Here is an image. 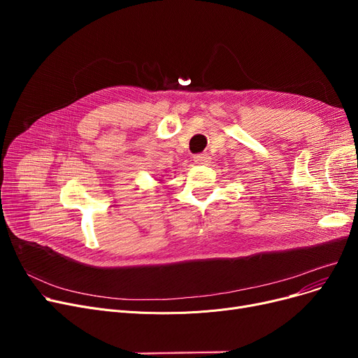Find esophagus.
<instances>
[{
  "label": "esophagus",
  "instance_id": "34e87169",
  "mask_svg": "<svg viewBox=\"0 0 358 358\" xmlns=\"http://www.w3.org/2000/svg\"><path fill=\"white\" fill-rule=\"evenodd\" d=\"M210 155L209 154H199L194 157V162L199 165H204V164H209L210 162Z\"/></svg>",
  "mask_w": 358,
  "mask_h": 358
}]
</instances>
